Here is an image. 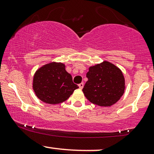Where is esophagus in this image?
<instances>
[{
  "label": "esophagus",
  "mask_w": 154,
  "mask_h": 154,
  "mask_svg": "<svg viewBox=\"0 0 154 154\" xmlns=\"http://www.w3.org/2000/svg\"><path fill=\"white\" fill-rule=\"evenodd\" d=\"M83 86H84V83L83 82H81L80 84H79V88H80V89H82Z\"/></svg>",
  "instance_id": "obj_1"
}]
</instances>
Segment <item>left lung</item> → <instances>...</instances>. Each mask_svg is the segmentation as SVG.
Instances as JSON below:
<instances>
[{
	"instance_id": "obj_1",
	"label": "left lung",
	"mask_w": 154,
	"mask_h": 154,
	"mask_svg": "<svg viewBox=\"0 0 154 154\" xmlns=\"http://www.w3.org/2000/svg\"><path fill=\"white\" fill-rule=\"evenodd\" d=\"M88 80L82 91L92 103L111 106L122 96L125 89V77L121 70L109 61L89 67Z\"/></svg>"
}]
</instances>
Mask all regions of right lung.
<instances>
[{
  "label": "right lung",
  "instance_id": "1",
  "mask_svg": "<svg viewBox=\"0 0 154 154\" xmlns=\"http://www.w3.org/2000/svg\"><path fill=\"white\" fill-rule=\"evenodd\" d=\"M32 88L40 100L58 104L68 99L79 87L73 82L72 75L66 71L63 63L51 62L37 70Z\"/></svg>",
  "mask_w": 154,
  "mask_h": 154
}]
</instances>
